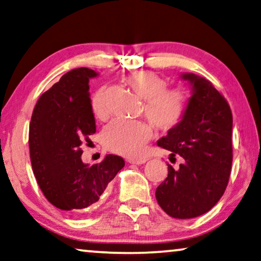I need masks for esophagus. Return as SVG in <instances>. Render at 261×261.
Listing matches in <instances>:
<instances>
[{
    "label": "esophagus",
    "instance_id": "esophagus-1",
    "mask_svg": "<svg viewBox=\"0 0 261 261\" xmlns=\"http://www.w3.org/2000/svg\"><path fill=\"white\" fill-rule=\"evenodd\" d=\"M130 163V164H136V165H142L144 163L146 162V159H129L127 161Z\"/></svg>",
    "mask_w": 261,
    "mask_h": 261
}]
</instances>
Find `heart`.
<instances>
[{"mask_svg": "<svg viewBox=\"0 0 261 261\" xmlns=\"http://www.w3.org/2000/svg\"><path fill=\"white\" fill-rule=\"evenodd\" d=\"M129 88L144 100V114L161 131L173 130L188 111V97L180 89L166 88V82L152 71L142 70L125 77ZM91 111L97 119L107 116L104 93L98 90L91 98ZM153 135V127L146 122L115 120L103 132V143L111 152L138 157Z\"/></svg>", "mask_w": 261, "mask_h": 261, "instance_id": "1", "label": "heart"}]
</instances>
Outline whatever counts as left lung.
Instances as JSON below:
<instances>
[{
	"instance_id": "8db88e82",
	"label": "left lung",
	"mask_w": 261,
	"mask_h": 261,
	"mask_svg": "<svg viewBox=\"0 0 261 261\" xmlns=\"http://www.w3.org/2000/svg\"><path fill=\"white\" fill-rule=\"evenodd\" d=\"M180 77L191 85L188 111L157 145L179 154L184 163L155 190V199L170 217L190 219L208 212L226 190L232 166V112L211 82L191 72Z\"/></svg>"
}]
</instances>
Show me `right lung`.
<instances>
[{
  "label": "right lung",
  "mask_w": 261,
  "mask_h": 261,
  "mask_svg": "<svg viewBox=\"0 0 261 261\" xmlns=\"http://www.w3.org/2000/svg\"><path fill=\"white\" fill-rule=\"evenodd\" d=\"M97 76L88 68L67 72L40 97L31 116L30 161L38 186L50 203L72 216L98 201L125 165L116 154L98 164L82 162V143L96 132L89 80Z\"/></svg>",
  "instance_id": "right-lung-1"
}]
</instances>
